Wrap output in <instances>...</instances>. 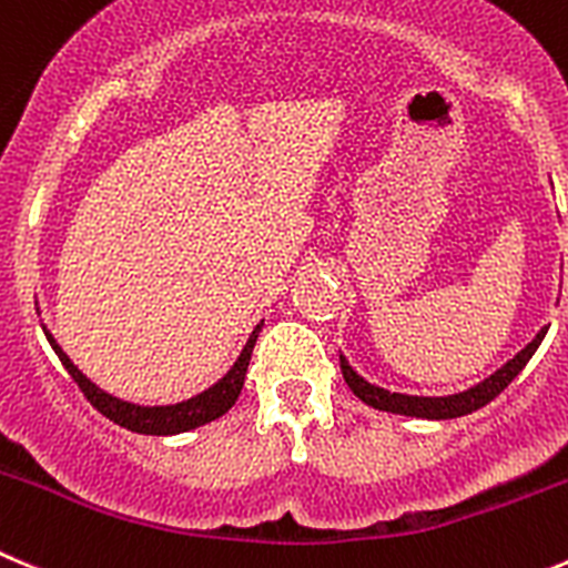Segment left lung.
Masks as SVG:
<instances>
[{
	"label": "left lung",
	"mask_w": 568,
	"mask_h": 568,
	"mask_svg": "<svg viewBox=\"0 0 568 568\" xmlns=\"http://www.w3.org/2000/svg\"><path fill=\"white\" fill-rule=\"evenodd\" d=\"M544 334L547 328L536 334L530 345L524 351H518L510 362H507L505 368L496 371L490 379L479 382L477 387L466 393H457V396H440V398H429V396H404V393H390L385 387H376L371 382L362 379L354 368H351L345 356H339V371H343V379L345 385L354 390L356 398L368 404L374 409H385V413H396V415H413V418H432V420H443V418H460V415L474 413V409L485 407L488 402H494L518 374L521 368L530 362V356L536 354V348L541 345Z\"/></svg>",
	"instance_id": "left-lung-1"
}]
</instances>
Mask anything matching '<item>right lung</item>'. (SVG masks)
I'll use <instances>...</instances> for the list:
<instances>
[{"instance_id":"right-lung-1","label":"right lung","mask_w":568,"mask_h":568,"mask_svg":"<svg viewBox=\"0 0 568 568\" xmlns=\"http://www.w3.org/2000/svg\"><path fill=\"white\" fill-rule=\"evenodd\" d=\"M258 332H262V323L253 328L251 339H247V345L242 348L240 359L234 362V368H231L229 374L217 382V385L209 387L206 393H200V396H194V398H186V402H181V404H170V407H139V404L122 402V398L100 390L94 382L85 379V376L74 368V362L63 354V348L55 343V337H52V334L44 328L52 351L58 354V359H61L63 368L69 371V376L78 382V387L83 390V396L89 398L91 407L100 409V413L105 415L108 420H113V424L125 426V429H131V432H139V435H178V432L194 429V426H203V424H209V420H214V418H220V415L229 413V409L234 407L236 398H240L242 385H245L247 362H251L253 345H256Z\"/></svg>"}]
</instances>
